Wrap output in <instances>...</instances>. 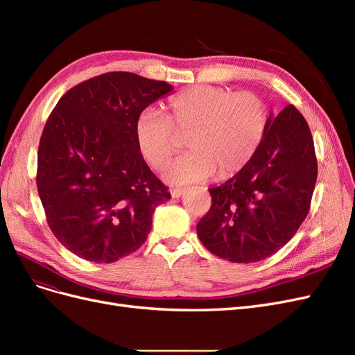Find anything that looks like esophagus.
<instances>
[{
    "instance_id": "34e87169",
    "label": "esophagus",
    "mask_w": 355,
    "mask_h": 355,
    "mask_svg": "<svg viewBox=\"0 0 355 355\" xmlns=\"http://www.w3.org/2000/svg\"><path fill=\"white\" fill-rule=\"evenodd\" d=\"M185 192H187V189H184V188H173L170 191V194L173 198H180L182 196L185 194Z\"/></svg>"
}]
</instances>
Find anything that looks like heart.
Wrapping results in <instances>:
<instances>
[{"instance_id":"heart-1","label":"heart","mask_w":355,"mask_h":355,"mask_svg":"<svg viewBox=\"0 0 355 355\" xmlns=\"http://www.w3.org/2000/svg\"><path fill=\"white\" fill-rule=\"evenodd\" d=\"M268 128V108L253 92L231 93L213 85H196L166 103V115L153 110L135 123L137 151L154 168L163 167L187 136L189 153L175 158L163 171L170 185L207 180L216 171L230 178L241 171L259 149Z\"/></svg>"}]
</instances>
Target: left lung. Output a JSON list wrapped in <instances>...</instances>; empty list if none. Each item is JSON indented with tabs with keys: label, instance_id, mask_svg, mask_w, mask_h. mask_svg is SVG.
Returning <instances> with one entry per match:
<instances>
[{
	"label": "left lung",
	"instance_id": "1",
	"mask_svg": "<svg viewBox=\"0 0 355 355\" xmlns=\"http://www.w3.org/2000/svg\"><path fill=\"white\" fill-rule=\"evenodd\" d=\"M317 182L308 123L293 105L270 115L257 153L237 175L210 188L197 234L207 250L235 263L259 262L286 245L306 218Z\"/></svg>",
	"mask_w": 355,
	"mask_h": 355
}]
</instances>
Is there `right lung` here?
Instances as JSON below:
<instances>
[{
  "mask_svg": "<svg viewBox=\"0 0 355 355\" xmlns=\"http://www.w3.org/2000/svg\"><path fill=\"white\" fill-rule=\"evenodd\" d=\"M173 85L108 72L75 85L51 111L38 146L37 187L49 227L69 252L112 263L136 252L167 187L139 154V114Z\"/></svg>",
  "mask_w": 355,
  "mask_h": 355,
  "instance_id": "add662e5",
  "label": "right lung"
}]
</instances>
